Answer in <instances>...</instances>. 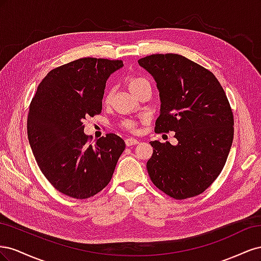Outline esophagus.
Returning a JSON list of instances; mask_svg holds the SVG:
<instances>
[{"instance_id":"1","label":"esophagus","mask_w":261,"mask_h":261,"mask_svg":"<svg viewBox=\"0 0 261 261\" xmlns=\"http://www.w3.org/2000/svg\"><path fill=\"white\" fill-rule=\"evenodd\" d=\"M125 144L127 147H130V146H134V145H137L138 140L135 139V138H127V139H125Z\"/></svg>"}]
</instances>
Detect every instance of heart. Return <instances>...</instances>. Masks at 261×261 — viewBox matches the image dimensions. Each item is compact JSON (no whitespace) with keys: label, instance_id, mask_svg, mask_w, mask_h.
<instances>
[{"label":"heart","instance_id":"b5f03b06","mask_svg":"<svg viewBox=\"0 0 261 261\" xmlns=\"http://www.w3.org/2000/svg\"><path fill=\"white\" fill-rule=\"evenodd\" d=\"M127 84H128L129 90H130V91L133 92V94H134V93H135V92L140 88L141 86L148 85L149 82L146 80V78H144V77H140V76H132V77L128 78ZM111 98H112V89H110V90H108V92L106 93L105 101H106V102H109L110 100H111ZM122 126H123V127H124L125 129H128V130H135V129H136V124H135V122L129 121V120L124 121L123 124H122Z\"/></svg>","mask_w":261,"mask_h":261}]
</instances>
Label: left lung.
Here are the masks:
<instances>
[{
    "label": "left lung",
    "mask_w": 261,
    "mask_h": 261,
    "mask_svg": "<svg viewBox=\"0 0 261 261\" xmlns=\"http://www.w3.org/2000/svg\"><path fill=\"white\" fill-rule=\"evenodd\" d=\"M138 63L159 90L154 132H175L178 141H150L148 174L175 199L199 195L219 176L232 146L234 118L226 94L210 70L181 55L152 54Z\"/></svg>",
    "instance_id": "1"
}]
</instances>
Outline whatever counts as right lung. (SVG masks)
Masks as SVG:
<instances>
[{"label":"right lung","mask_w":261,"mask_h":261,"mask_svg":"<svg viewBox=\"0 0 261 261\" xmlns=\"http://www.w3.org/2000/svg\"><path fill=\"white\" fill-rule=\"evenodd\" d=\"M121 67L120 60L73 61L49 72L31 100L27 133L35 159L54 188L72 198L101 192L125 149L115 134L88 144L83 124L100 114L108 78Z\"/></svg>","instance_id":"add662e5"}]
</instances>
